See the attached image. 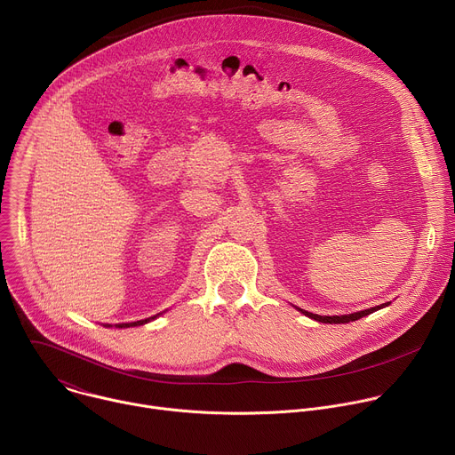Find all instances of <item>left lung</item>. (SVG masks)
<instances>
[{"label":"left lung","instance_id":"obj_1","mask_svg":"<svg viewBox=\"0 0 455 455\" xmlns=\"http://www.w3.org/2000/svg\"><path fill=\"white\" fill-rule=\"evenodd\" d=\"M383 306H387V304H381V306H374V307H371V309H363V311H358V313H351V315H342V316H322V315H315V313H309V311H304V309H300L304 315H307L309 318H313V320H318V322H323V323H346V322H355V320H358V318H362V316H365V315H369V313H372V311H376V309H379V307H383Z\"/></svg>","mask_w":455,"mask_h":455}]
</instances>
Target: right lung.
Returning a JSON list of instances; mask_svg holds the SVG:
<instances>
[{
	"instance_id": "1",
	"label": "right lung",
	"mask_w": 455,
	"mask_h": 455,
	"mask_svg": "<svg viewBox=\"0 0 455 455\" xmlns=\"http://www.w3.org/2000/svg\"><path fill=\"white\" fill-rule=\"evenodd\" d=\"M155 316H151V318H146V320H137V322H132V323H118V328H129V326H142V323H146V322H149V320H153Z\"/></svg>"
}]
</instances>
